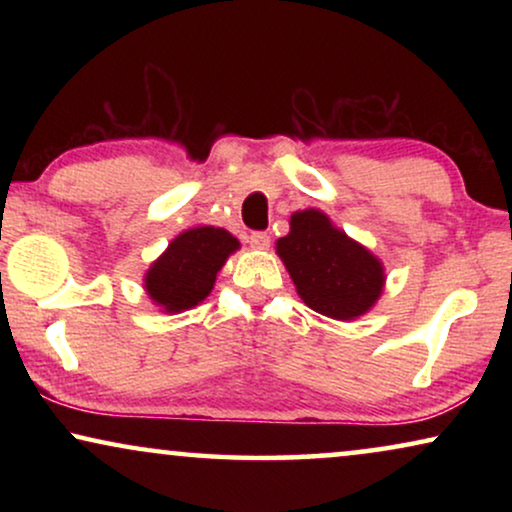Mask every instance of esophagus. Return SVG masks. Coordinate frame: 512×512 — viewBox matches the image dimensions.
I'll list each match as a JSON object with an SVG mask.
<instances>
[{
	"label": "esophagus",
	"mask_w": 512,
	"mask_h": 512,
	"mask_svg": "<svg viewBox=\"0 0 512 512\" xmlns=\"http://www.w3.org/2000/svg\"><path fill=\"white\" fill-rule=\"evenodd\" d=\"M249 247L258 249V251H265L270 247V235L268 233H251L249 235Z\"/></svg>",
	"instance_id": "esophagus-1"
}]
</instances>
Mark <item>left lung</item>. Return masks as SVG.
<instances>
[{"mask_svg":"<svg viewBox=\"0 0 512 512\" xmlns=\"http://www.w3.org/2000/svg\"><path fill=\"white\" fill-rule=\"evenodd\" d=\"M298 296L310 310L352 321L373 310L387 282L380 258L349 237L321 209H300L289 235L275 242Z\"/></svg>","mask_w":512,"mask_h":512,"instance_id":"1","label":"left lung"}]
</instances>
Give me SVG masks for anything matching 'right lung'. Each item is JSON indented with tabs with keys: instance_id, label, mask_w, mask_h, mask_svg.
Segmentation results:
<instances>
[{
	"instance_id": "add662e5",
	"label": "right lung",
	"mask_w": 512,
	"mask_h": 512,
	"mask_svg": "<svg viewBox=\"0 0 512 512\" xmlns=\"http://www.w3.org/2000/svg\"><path fill=\"white\" fill-rule=\"evenodd\" d=\"M240 240L228 230L193 226L179 233L144 272V291L160 312L179 314L200 305Z\"/></svg>"
}]
</instances>
